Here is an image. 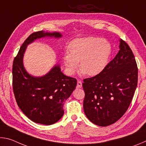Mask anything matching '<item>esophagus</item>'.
Returning <instances> with one entry per match:
<instances>
[{
    "mask_svg": "<svg viewBox=\"0 0 146 146\" xmlns=\"http://www.w3.org/2000/svg\"><path fill=\"white\" fill-rule=\"evenodd\" d=\"M82 82H81V81H80V80H78L77 81V85H76V87L78 88H82Z\"/></svg>",
    "mask_w": 146,
    "mask_h": 146,
    "instance_id": "esophagus-1",
    "label": "esophagus"
}]
</instances>
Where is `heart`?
<instances>
[{"instance_id": "obj_1", "label": "heart", "mask_w": 146, "mask_h": 146, "mask_svg": "<svg viewBox=\"0 0 146 146\" xmlns=\"http://www.w3.org/2000/svg\"><path fill=\"white\" fill-rule=\"evenodd\" d=\"M68 50L63 56V62L69 73L75 72L79 62L81 73L95 76L107 66L112 48L106 40L91 36L73 41Z\"/></svg>"}]
</instances>
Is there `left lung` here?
Instances as JSON below:
<instances>
[{
    "instance_id": "left-lung-1",
    "label": "left lung",
    "mask_w": 146,
    "mask_h": 146,
    "mask_svg": "<svg viewBox=\"0 0 146 146\" xmlns=\"http://www.w3.org/2000/svg\"><path fill=\"white\" fill-rule=\"evenodd\" d=\"M120 50L102 72L82 83L85 115L91 122L108 126L124 115L138 83V68L128 44L120 40Z\"/></svg>"
}]
</instances>
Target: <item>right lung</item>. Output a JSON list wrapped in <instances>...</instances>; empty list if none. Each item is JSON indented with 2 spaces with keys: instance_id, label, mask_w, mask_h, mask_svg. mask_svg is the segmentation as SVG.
I'll return each instance as SVG.
<instances>
[{
  "instance_id": "add662e5",
  "label": "right lung",
  "mask_w": 146,
  "mask_h": 146,
  "mask_svg": "<svg viewBox=\"0 0 146 146\" xmlns=\"http://www.w3.org/2000/svg\"><path fill=\"white\" fill-rule=\"evenodd\" d=\"M44 36L60 38L62 35L58 32L40 31L26 39L13 60V90L18 106L27 117L35 123L51 125L63 116L64 102L75 89L76 80L64 75L58 65L41 77H35L27 73L23 66L27 46Z\"/></svg>"
}]
</instances>
